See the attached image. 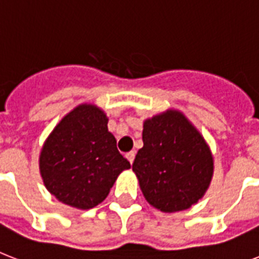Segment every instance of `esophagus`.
Masks as SVG:
<instances>
[{"label": "esophagus", "mask_w": 259, "mask_h": 259, "mask_svg": "<svg viewBox=\"0 0 259 259\" xmlns=\"http://www.w3.org/2000/svg\"><path fill=\"white\" fill-rule=\"evenodd\" d=\"M134 157H136V153H134V152H129V153H126V158L129 160L130 164H133Z\"/></svg>", "instance_id": "esophagus-1"}]
</instances>
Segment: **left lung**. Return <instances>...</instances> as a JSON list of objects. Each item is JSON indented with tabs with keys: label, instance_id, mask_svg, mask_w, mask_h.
Here are the masks:
<instances>
[{
	"label": "left lung",
	"instance_id": "1",
	"mask_svg": "<svg viewBox=\"0 0 259 259\" xmlns=\"http://www.w3.org/2000/svg\"><path fill=\"white\" fill-rule=\"evenodd\" d=\"M142 141L133 172L146 201L169 213L196 204L212 180L213 157L192 122L168 109L144 121Z\"/></svg>",
	"mask_w": 259,
	"mask_h": 259
}]
</instances>
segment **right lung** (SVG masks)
<instances>
[{
	"instance_id": "right-lung-1",
	"label": "right lung",
	"mask_w": 259,
	"mask_h": 259,
	"mask_svg": "<svg viewBox=\"0 0 259 259\" xmlns=\"http://www.w3.org/2000/svg\"><path fill=\"white\" fill-rule=\"evenodd\" d=\"M101 107L82 103L62 118L47 137L38 168L48 192L78 209L105 200L119 173L130 162L117 149Z\"/></svg>"
}]
</instances>
